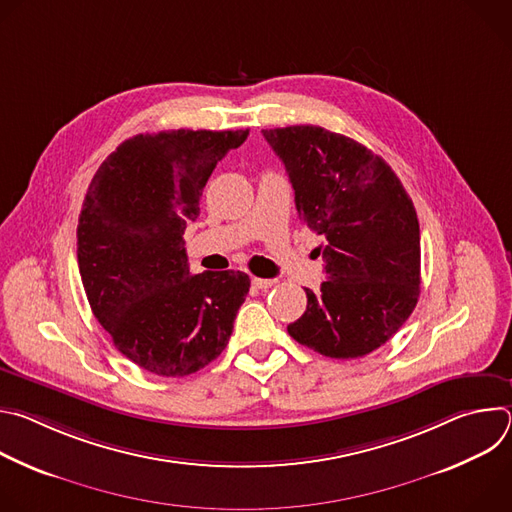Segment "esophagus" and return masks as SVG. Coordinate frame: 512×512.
Wrapping results in <instances>:
<instances>
[{
  "instance_id": "obj_1",
  "label": "esophagus",
  "mask_w": 512,
  "mask_h": 512,
  "mask_svg": "<svg viewBox=\"0 0 512 512\" xmlns=\"http://www.w3.org/2000/svg\"><path fill=\"white\" fill-rule=\"evenodd\" d=\"M251 283L257 287V289H269L273 283H275V279H263V277H253L251 279Z\"/></svg>"
}]
</instances>
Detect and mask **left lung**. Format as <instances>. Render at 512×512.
<instances>
[{
	"instance_id": "1",
	"label": "left lung",
	"mask_w": 512,
	"mask_h": 512,
	"mask_svg": "<svg viewBox=\"0 0 512 512\" xmlns=\"http://www.w3.org/2000/svg\"><path fill=\"white\" fill-rule=\"evenodd\" d=\"M296 192L326 281L287 326L300 344L358 358L383 346L411 316L421 283L419 221L391 166L362 143L318 125L263 129Z\"/></svg>"
}]
</instances>
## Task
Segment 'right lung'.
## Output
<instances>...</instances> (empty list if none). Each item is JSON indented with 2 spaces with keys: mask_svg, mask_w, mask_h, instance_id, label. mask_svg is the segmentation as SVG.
<instances>
[{
  "mask_svg": "<svg viewBox=\"0 0 512 512\" xmlns=\"http://www.w3.org/2000/svg\"><path fill=\"white\" fill-rule=\"evenodd\" d=\"M249 129H172L125 139L99 166L77 229L83 287L115 348L143 371L186 377L225 350L249 294L243 271L190 273L188 221Z\"/></svg>",
  "mask_w": 512,
  "mask_h": 512,
  "instance_id": "right-lung-1",
  "label": "right lung"
}]
</instances>
